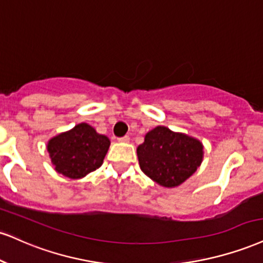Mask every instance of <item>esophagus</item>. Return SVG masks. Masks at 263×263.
Segmentation results:
<instances>
[{
  "label": "esophagus",
  "instance_id": "obj_1",
  "mask_svg": "<svg viewBox=\"0 0 263 263\" xmlns=\"http://www.w3.org/2000/svg\"><path fill=\"white\" fill-rule=\"evenodd\" d=\"M118 141L121 142V143H128V142H129V137H128V136H123V137L118 138Z\"/></svg>",
  "mask_w": 263,
  "mask_h": 263
}]
</instances>
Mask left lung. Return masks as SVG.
Returning a JSON list of instances; mask_svg holds the SVG:
<instances>
[{"label":"left lung","mask_w":263,"mask_h":263,"mask_svg":"<svg viewBox=\"0 0 263 263\" xmlns=\"http://www.w3.org/2000/svg\"><path fill=\"white\" fill-rule=\"evenodd\" d=\"M141 170L163 187H178L203 160V144L197 138L157 126L137 147Z\"/></svg>","instance_id":"1"}]
</instances>
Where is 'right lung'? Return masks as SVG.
<instances>
[{
	"mask_svg": "<svg viewBox=\"0 0 263 263\" xmlns=\"http://www.w3.org/2000/svg\"><path fill=\"white\" fill-rule=\"evenodd\" d=\"M109 147L110 140L105 135L82 122L49 140L46 149L56 172L76 180L100 167Z\"/></svg>",
	"mask_w": 263,
	"mask_h": 263,
	"instance_id": "add662e5",
	"label": "right lung"
}]
</instances>
